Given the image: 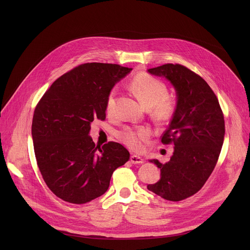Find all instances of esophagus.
<instances>
[{
	"instance_id": "esophagus-1",
	"label": "esophagus",
	"mask_w": 250,
	"mask_h": 250,
	"mask_svg": "<svg viewBox=\"0 0 250 250\" xmlns=\"http://www.w3.org/2000/svg\"><path fill=\"white\" fill-rule=\"evenodd\" d=\"M130 162H132L133 164H142V163H144V159L140 156L133 155V156H130Z\"/></svg>"
}]
</instances>
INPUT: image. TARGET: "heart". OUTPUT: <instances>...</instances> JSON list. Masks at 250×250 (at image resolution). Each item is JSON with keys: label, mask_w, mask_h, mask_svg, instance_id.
<instances>
[{"label": "heart", "mask_w": 250, "mask_h": 250, "mask_svg": "<svg viewBox=\"0 0 250 250\" xmlns=\"http://www.w3.org/2000/svg\"><path fill=\"white\" fill-rule=\"evenodd\" d=\"M129 87L144 106L147 108L152 107V113L156 120L165 122L172 116L175 109V101L167 94V86L160 79L148 73H140L133 79ZM115 94V89H112L106 98L105 108L108 114L113 113ZM120 137L129 148L141 150L143 142H147L150 139L151 130L148 127H126L122 130Z\"/></svg>", "instance_id": "obj_1"}]
</instances>
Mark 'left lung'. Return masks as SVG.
Wrapping results in <instances>:
<instances>
[{
	"instance_id": "1",
	"label": "left lung",
	"mask_w": 250,
	"mask_h": 250,
	"mask_svg": "<svg viewBox=\"0 0 250 250\" xmlns=\"http://www.w3.org/2000/svg\"><path fill=\"white\" fill-rule=\"evenodd\" d=\"M148 72L170 81L177 104L161 137L164 145L173 144V155L164 164L151 160L160 168L161 178L147 188L167 201L179 202L198 192L212 174L224 142V114L211 87L185 65L165 63Z\"/></svg>"
}]
</instances>
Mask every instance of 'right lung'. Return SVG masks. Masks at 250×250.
<instances>
[{"instance_id":"obj_1","label":"right lung","mask_w":250,"mask_h":250,"mask_svg":"<svg viewBox=\"0 0 250 250\" xmlns=\"http://www.w3.org/2000/svg\"><path fill=\"white\" fill-rule=\"evenodd\" d=\"M133 69L87 62L63 74L37 103L32 120L35 158L42 178L58 198L91 202L106 192L114 170L129 159L121 144L100 148L89 136L91 123L106 117V98Z\"/></svg>"}]
</instances>
